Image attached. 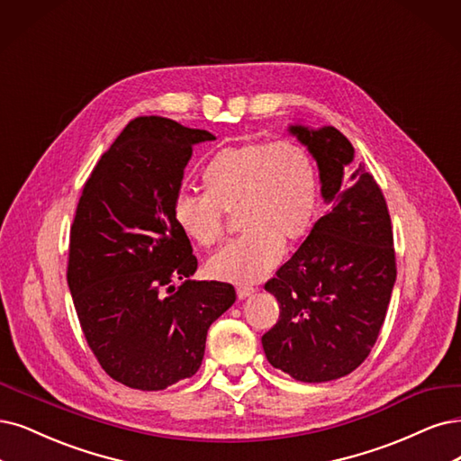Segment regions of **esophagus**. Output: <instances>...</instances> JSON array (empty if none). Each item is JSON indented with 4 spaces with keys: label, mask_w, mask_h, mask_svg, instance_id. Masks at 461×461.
Returning a JSON list of instances; mask_svg holds the SVG:
<instances>
[{
    "label": "esophagus",
    "mask_w": 461,
    "mask_h": 461,
    "mask_svg": "<svg viewBox=\"0 0 461 461\" xmlns=\"http://www.w3.org/2000/svg\"><path fill=\"white\" fill-rule=\"evenodd\" d=\"M252 293H254V286H249V285H240V286H237V298H240V300L249 298Z\"/></svg>",
    "instance_id": "obj_1"
}]
</instances>
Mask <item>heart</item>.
<instances>
[{
	"label": "heart",
	"mask_w": 461,
	"mask_h": 461,
	"mask_svg": "<svg viewBox=\"0 0 461 461\" xmlns=\"http://www.w3.org/2000/svg\"><path fill=\"white\" fill-rule=\"evenodd\" d=\"M204 192H180L173 214L185 237L212 247L237 212L243 233L211 258V274L235 283L258 281L283 257V240L310 228L317 207V175L302 146L247 142L221 148L203 168Z\"/></svg>",
	"instance_id": "heart-1"
}]
</instances>
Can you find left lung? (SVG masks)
Listing matches in <instances>:
<instances>
[{
    "label": "left lung",
    "instance_id": "8db88e82",
    "mask_svg": "<svg viewBox=\"0 0 461 461\" xmlns=\"http://www.w3.org/2000/svg\"><path fill=\"white\" fill-rule=\"evenodd\" d=\"M291 132L319 165L329 211L264 288L279 302V321L262 336L264 353L298 382L348 376L376 344L397 277L385 197L353 146L334 127Z\"/></svg>",
    "mask_w": 461,
    "mask_h": 461
}]
</instances>
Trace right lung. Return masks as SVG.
I'll list each match as a JSON object with an SVG mask.
<instances>
[{
  "mask_svg": "<svg viewBox=\"0 0 461 461\" xmlns=\"http://www.w3.org/2000/svg\"><path fill=\"white\" fill-rule=\"evenodd\" d=\"M204 140L214 134L136 117L102 153L77 203L68 286L96 361L132 389L192 378L209 327L235 302L233 285L190 279L197 258L173 214L192 148Z\"/></svg>",
  "mask_w": 461,
  "mask_h": 461,
  "instance_id": "obj_1",
  "label": "right lung"
}]
</instances>
